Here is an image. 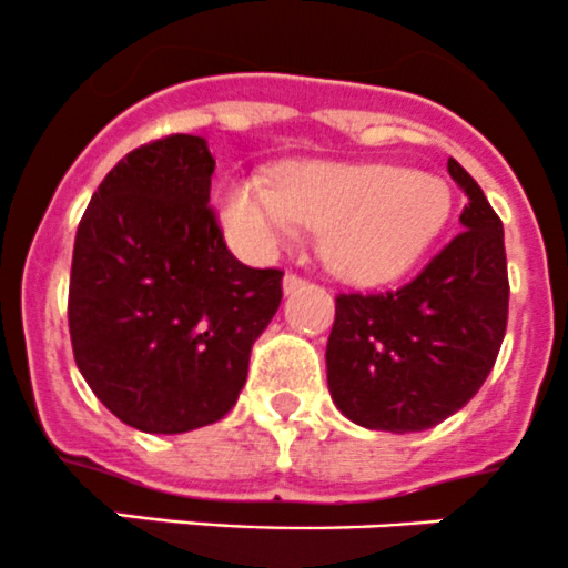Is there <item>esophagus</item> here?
<instances>
[{"mask_svg": "<svg viewBox=\"0 0 568 568\" xmlns=\"http://www.w3.org/2000/svg\"><path fill=\"white\" fill-rule=\"evenodd\" d=\"M302 285H305V280H302L300 274H285V277H283V294L285 296L294 294V291H300Z\"/></svg>", "mask_w": 568, "mask_h": 568, "instance_id": "obj_1", "label": "esophagus"}]
</instances>
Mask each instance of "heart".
Segmentation results:
<instances>
[{"label": "heart", "instance_id": "heart-1", "mask_svg": "<svg viewBox=\"0 0 568 568\" xmlns=\"http://www.w3.org/2000/svg\"><path fill=\"white\" fill-rule=\"evenodd\" d=\"M450 205L443 178L393 164L294 162L274 183L233 178L220 192L222 225L244 255L268 257L316 227L326 266L357 285L412 272L448 225Z\"/></svg>", "mask_w": 568, "mask_h": 568}]
</instances>
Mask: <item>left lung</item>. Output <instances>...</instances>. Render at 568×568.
<instances>
[{
    "label": "left lung",
    "instance_id": "8db88e82",
    "mask_svg": "<svg viewBox=\"0 0 568 568\" xmlns=\"http://www.w3.org/2000/svg\"><path fill=\"white\" fill-rule=\"evenodd\" d=\"M448 173L467 194L459 236L404 288L335 300L326 385L348 420L374 432H426L459 412L506 337L503 222L456 159Z\"/></svg>",
    "mask_w": 568,
    "mask_h": 568
}]
</instances>
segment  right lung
<instances>
[{"instance_id": "right-lung-1", "label": "right lung", "mask_w": 568, "mask_h": 568, "mask_svg": "<svg viewBox=\"0 0 568 568\" xmlns=\"http://www.w3.org/2000/svg\"><path fill=\"white\" fill-rule=\"evenodd\" d=\"M211 173L203 136L136 148L101 181L73 242V357L101 404L148 434L225 417L283 300L280 268H250L227 250Z\"/></svg>"}]
</instances>
